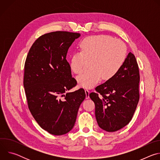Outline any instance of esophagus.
<instances>
[{"label":"esophagus","mask_w":160,"mask_h":160,"mask_svg":"<svg viewBox=\"0 0 160 160\" xmlns=\"http://www.w3.org/2000/svg\"><path fill=\"white\" fill-rule=\"evenodd\" d=\"M85 94H86V99H88L89 98V90L88 89H85Z\"/></svg>","instance_id":"1"}]
</instances>
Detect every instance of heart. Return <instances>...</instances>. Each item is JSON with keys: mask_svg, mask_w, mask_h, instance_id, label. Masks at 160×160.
Returning <instances> with one entry per match:
<instances>
[{"mask_svg": "<svg viewBox=\"0 0 160 160\" xmlns=\"http://www.w3.org/2000/svg\"><path fill=\"white\" fill-rule=\"evenodd\" d=\"M80 52L70 59L72 71L80 73L89 62L90 70L79 75L77 79L83 87L91 88L101 79L112 78L121 69L127 58V48L121 40L104 35L85 38L79 45Z\"/></svg>", "mask_w": 160, "mask_h": 160, "instance_id": "heart-1", "label": "heart"}]
</instances>
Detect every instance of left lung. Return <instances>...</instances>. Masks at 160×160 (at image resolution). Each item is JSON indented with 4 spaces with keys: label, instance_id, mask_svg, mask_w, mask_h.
I'll use <instances>...</instances> for the list:
<instances>
[{
    "label": "left lung",
    "instance_id": "obj_1",
    "mask_svg": "<svg viewBox=\"0 0 160 160\" xmlns=\"http://www.w3.org/2000/svg\"><path fill=\"white\" fill-rule=\"evenodd\" d=\"M140 75L135 56L129 52L119 72L96 87L89 97L95 104L98 125L109 132L117 131L131 121L139 100Z\"/></svg>",
    "mask_w": 160,
    "mask_h": 160
}]
</instances>
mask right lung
I'll return each instance as SVG.
<instances>
[{"label":"right lung","mask_w":160,"mask_h":160,"mask_svg":"<svg viewBox=\"0 0 160 160\" xmlns=\"http://www.w3.org/2000/svg\"><path fill=\"white\" fill-rule=\"evenodd\" d=\"M80 36L63 31L44 34L33 43L25 61L23 85L28 108L40 127L52 135L73 128L86 96L83 88L66 92L77 84L66 58Z\"/></svg>","instance_id":"right-lung-1"}]
</instances>
